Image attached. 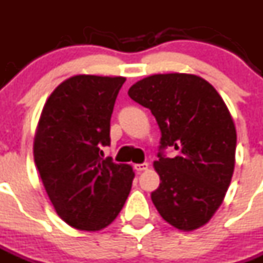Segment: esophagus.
Masks as SVG:
<instances>
[{
  "mask_svg": "<svg viewBox=\"0 0 263 263\" xmlns=\"http://www.w3.org/2000/svg\"><path fill=\"white\" fill-rule=\"evenodd\" d=\"M134 167H135V170L138 173H142V171L148 168V163H140V164H135Z\"/></svg>",
  "mask_w": 263,
  "mask_h": 263,
  "instance_id": "34e87169",
  "label": "esophagus"
}]
</instances>
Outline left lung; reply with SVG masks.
<instances>
[{"mask_svg":"<svg viewBox=\"0 0 263 263\" xmlns=\"http://www.w3.org/2000/svg\"><path fill=\"white\" fill-rule=\"evenodd\" d=\"M132 100L148 108L162 131L154 168L162 183L151 199L163 219L178 230L204 226L222 204L235 165L237 131L217 89L190 73L152 74L129 88Z\"/></svg>","mask_w":263,"mask_h":263,"instance_id":"obj_1","label":"left lung"}]
</instances>
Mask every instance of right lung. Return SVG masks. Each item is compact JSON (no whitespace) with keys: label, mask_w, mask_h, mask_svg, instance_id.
<instances>
[{"label":"right lung","mask_w":263,"mask_h":263,"mask_svg":"<svg viewBox=\"0 0 263 263\" xmlns=\"http://www.w3.org/2000/svg\"><path fill=\"white\" fill-rule=\"evenodd\" d=\"M125 77L77 74L46 100L33 143L34 163L57 215L77 230L99 231L116 219L135 173L100 156ZM103 154V152H101Z\"/></svg>","instance_id":"1"}]
</instances>
